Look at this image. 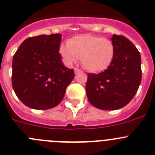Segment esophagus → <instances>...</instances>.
<instances>
[{"label":"esophagus","mask_w":155,"mask_h":155,"mask_svg":"<svg viewBox=\"0 0 155 155\" xmlns=\"http://www.w3.org/2000/svg\"><path fill=\"white\" fill-rule=\"evenodd\" d=\"M74 73H75V74H78V73H80L81 71L80 69H79V68H76L74 69Z\"/></svg>","instance_id":"34e87169"}]
</instances>
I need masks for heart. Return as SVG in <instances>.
I'll return each instance as SVG.
<instances>
[{
	"instance_id": "heart-1",
	"label": "heart",
	"mask_w": 155,
	"mask_h": 155,
	"mask_svg": "<svg viewBox=\"0 0 155 155\" xmlns=\"http://www.w3.org/2000/svg\"><path fill=\"white\" fill-rule=\"evenodd\" d=\"M59 53L65 63L71 65L79 57L84 67L91 72L108 68L115 54L114 44L110 39L92 34H82L71 38L59 47Z\"/></svg>"
}]
</instances>
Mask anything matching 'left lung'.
<instances>
[{
    "label": "left lung",
    "instance_id": "obj_1",
    "mask_svg": "<svg viewBox=\"0 0 155 155\" xmlns=\"http://www.w3.org/2000/svg\"><path fill=\"white\" fill-rule=\"evenodd\" d=\"M115 54L104 72L88 74L86 93L96 108L115 110L127 105L136 94L141 81V55L136 47L123 36L113 34Z\"/></svg>",
    "mask_w": 155,
    "mask_h": 155
}]
</instances>
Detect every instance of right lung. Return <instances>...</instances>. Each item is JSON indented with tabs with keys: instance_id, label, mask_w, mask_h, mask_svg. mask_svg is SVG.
Returning a JSON list of instances; mask_svg holds the SVG:
<instances>
[{
	"instance_id": "add662e5",
	"label": "right lung",
	"mask_w": 155,
	"mask_h": 155,
	"mask_svg": "<svg viewBox=\"0 0 155 155\" xmlns=\"http://www.w3.org/2000/svg\"><path fill=\"white\" fill-rule=\"evenodd\" d=\"M61 34L39 35L23 41L14 54L12 85L23 104L35 110L56 107L74 79L59 51Z\"/></svg>"
}]
</instances>
